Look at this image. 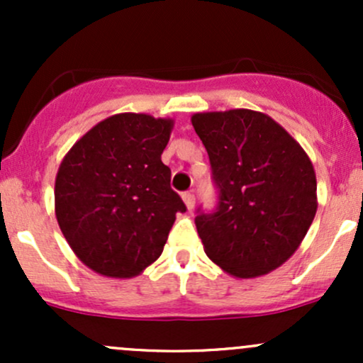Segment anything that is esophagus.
Returning <instances> with one entry per match:
<instances>
[{
    "label": "esophagus",
    "mask_w": 363,
    "mask_h": 363,
    "mask_svg": "<svg viewBox=\"0 0 363 363\" xmlns=\"http://www.w3.org/2000/svg\"><path fill=\"white\" fill-rule=\"evenodd\" d=\"M182 201H184L187 210L191 211L194 208V194L193 193H184V194H182Z\"/></svg>",
    "instance_id": "34e87169"
}]
</instances>
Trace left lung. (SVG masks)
<instances>
[{
    "mask_svg": "<svg viewBox=\"0 0 363 363\" xmlns=\"http://www.w3.org/2000/svg\"><path fill=\"white\" fill-rule=\"evenodd\" d=\"M218 187L196 228L206 256L235 278H256L294 256L318 211L311 158L277 121L251 109L191 118Z\"/></svg>",
    "mask_w": 363,
    "mask_h": 363,
    "instance_id": "left-lung-1",
    "label": "left lung"
}]
</instances>
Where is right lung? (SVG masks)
Here are the masks:
<instances>
[{
    "label": "right lung",
    "mask_w": 363,
    "mask_h": 363,
    "mask_svg": "<svg viewBox=\"0 0 363 363\" xmlns=\"http://www.w3.org/2000/svg\"><path fill=\"white\" fill-rule=\"evenodd\" d=\"M174 121L123 112L95 124L57 169L54 211L83 264L133 278L160 257L181 196L162 162Z\"/></svg>",
    "instance_id": "right-lung-1"
}]
</instances>
